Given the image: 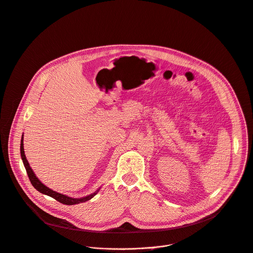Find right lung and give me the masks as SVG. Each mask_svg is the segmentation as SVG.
<instances>
[{"label": "right lung", "instance_id": "1", "mask_svg": "<svg viewBox=\"0 0 253 253\" xmlns=\"http://www.w3.org/2000/svg\"><path fill=\"white\" fill-rule=\"evenodd\" d=\"M23 137L21 139V157H22V160H23V163H24V166L26 168V170H27V173H28V176L30 178V181L31 183L33 184V186L40 192L45 194V195H48L50 197L55 198L56 200L60 201L61 204H64V205H67V206H73V205H78V204H82V203H84V201H87L89 199H91L96 193L97 191L99 190V188L94 191L93 193L87 195V196H84V197H81V198H73V197H70L68 195H65V194H62V193H59L57 191H54L50 188L46 187L43 183H42L40 181V179L36 176V174L34 173L33 169H31L27 159H26V156H25V151H24V141H23Z\"/></svg>", "mask_w": 253, "mask_h": 253}]
</instances>
